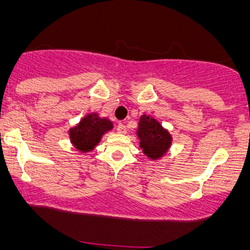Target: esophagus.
<instances>
[{
  "label": "esophagus",
  "mask_w": 250,
  "mask_h": 250,
  "mask_svg": "<svg viewBox=\"0 0 250 250\" xmlns=\"http://www.w3.org/2000/svg\"><path fill=\"white\" fill-rule=\"evenodd\" d=\"M117 132L119 134H125L126 133V126L123 124V123H119L118 126H117Z\"/></svg>",
  "instance_id": "obj_1"
}]
</instances>
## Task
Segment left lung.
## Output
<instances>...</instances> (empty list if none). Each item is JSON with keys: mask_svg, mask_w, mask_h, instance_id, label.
<instances>
[{"mask_svg": "<svg viewBox=\"0 0 250 250\" xmlns=\"http://www.w3.org/2000/svg\"><path fill=\"white\" fill-rule=\"evenodd\" d=\"M137 137L139 138V146L145 156L152 161L163 158L172 143V137L167 128L149 115H143L139 118Z\"/></svg>", "mask_w": 250, "mask_h": 250, "instance_id": "8db88e82", "label": "left lung"}]
</instances>
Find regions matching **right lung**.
<instances>
[{"label":"right lung","mask_w":250,"mask_h":250,"mask_svg":"<svg viewBox=\"0 0 250 250\" xmlns=\"http://www.w3.org/2000/svg\"><path fill=\"white\" fill-rule=\"evenodd\" d=\"M113 128V124L97 112L85 115L75 126L68 130L70 144L80 153L91 152L100 144L103 135Z\"/></svg>","instance_id":"obj_1"}]
</instances>
